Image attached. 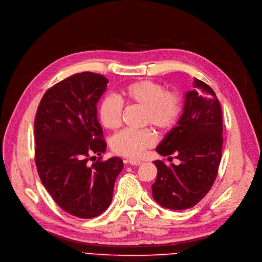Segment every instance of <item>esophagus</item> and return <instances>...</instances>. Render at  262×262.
I'll return each mask as SVG.
<instances>
[{
    "instance_id": "1",
    "label": "esophagus",
    "mask_w": 262,
    "mask_h": 262,
    "mask_svg": "<svg viewBox=\"0 0 262 262\" xmlns=\"http://www.w3.org/2000/svg\"><path fill=\"white\" fill-rule=\"evenodd\" d=\"M129 162V164H131V165H133V166H138V165H141L143 162L142 161H138V160H129L128 161Z\"/></svg>"
}]
</instances>
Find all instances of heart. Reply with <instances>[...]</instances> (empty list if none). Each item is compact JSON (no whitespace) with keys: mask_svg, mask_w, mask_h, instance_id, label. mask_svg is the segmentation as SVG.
Listing matches in <instances>:
<instances>
[{"mask_svg":"<svg viewBox=\"0 0 262 262\" xmlns=\"http://www.w3.org/2000/svg\"><path fill=\"white\" fill-rule=\"evenodd\" d=\"M121 101L143 107V124L151 125L162 132L172 130L183 111L182 95L176 90H166L161 82L142 79L128 83L121 89ZM124 105L114 96H104L98 105V118L109 130L121 124ZM157 143V135L151 129H126L116 133L111 140L113 151L131 159L142 157L144 151Z\"/></svg>","mask_w":262,"mask_h":262,"instance_id":"1","label":"heart"}]
</instances>
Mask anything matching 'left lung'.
Returning <instances> with one entry per match:
<instances>
[{
    "label": "left lung",
    "instance_id": "8db88e82",
    "mask_svg": "<svg viewBox=\"0 0 262 262\" xmlns=\"http://www.w3.org/2000/svg\"><path fill=\"white\" fill-rule=\"evenodd\" d=\"M192 85L193 90L185 95L178 126L157 148L164 157L174 153L181 164L155 162L158 174L152 185L153 199L174 210L190 208L207 194L217 178L222 155L223 121L217 95L196 78Z\"/></svg>",
    "mask_w": 262,
    "mask_h": 262
}]
</instances>
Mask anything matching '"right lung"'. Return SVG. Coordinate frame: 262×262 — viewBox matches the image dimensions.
<instances>
[{"label":"right lung","mask_w":262,"mask_h":262,"mask_svg":"<svg viewBox=\"0 0 262 262\" xmlns=\"http://www.w3.org/2000/svg\"><path fill=\"white\" fill-rule=\"evenodd\" d=\"M107 82L92 72L68 77L45 92L35 119L40 180L61 208L81 219L97 217L109 207L124 167L119 158L99 157L95 162L93 157L106 148L96 103Z\"/></svg>","instance_id":"right-lung-1"}]
</instances>
